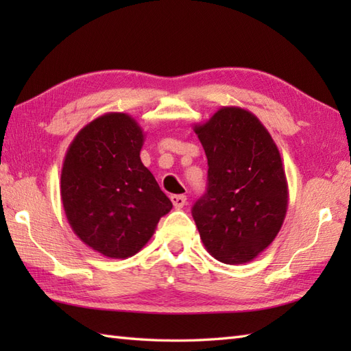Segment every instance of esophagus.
<instances>
[{"instance_id":"obj_1","label":"esophagus","mask_w":351,"mask_h":351,"mask_svg":"<svg viewBox=\"0 0 351 351\" xmlns=\"http://www.w3.org/2000/svg\"><path fill=\"white\" fill-rule=\"evenodd\" d=\"M170 200H171V204H173L176 210H181V208L185 205V202H187V196L173 195V196H170Z\"/></svg>"}]
</instances>
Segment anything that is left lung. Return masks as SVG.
Listing matches in <instances>:
<instances>
[{
	"label": "left lung",
	"mask_w": 351,
	"mask_h": 351,
	"mask_svg": "<svg viewBox=\"0 0 351 351\" xmlns=\"http://www.w3.org/2000/svg\"><path fill=\"white\" fill-rule=\"evenodd\" d=\"M193 130L208 160V189L191 210L200 240L223 264L250 263L273 243L287 215L279 149L241 107H221Z\"/></svg>",
	"instance_id": "8db88e82"
}]
</instances>
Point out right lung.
<instances>
[{
  "label": "right lung",
  "mask_w": 351,
  "mask_h": 351,
  "mask_svg": "<svg viewBox=\"0 0 351 351\" xmlns=\"http://www.w3.org/2000/svg\"><path fill=\"white\" fill-rule=\"evenodd\" d=\"M145 132L126 113L87 123L64 155L60 195L73 232L87 247L125 259L145 247L170 199L140 160Z\"/></svg>",
  "instance_id": "obj_1"
}]
</instances>
